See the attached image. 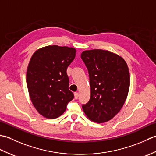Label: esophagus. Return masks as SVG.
Segmentation results:
<instances>
[{"mask_svg":"<svg viewBox=\"0 0 156 156\" xmlns=\"http://www.w3.org/2000/svg\"><path fill=\"white\" fill-rule=\"evenodd\" d=\"M79 97V94L78 92H74V98L75 99H77Z\"/></svg>","mask_w":156,"mask_h":156,"instance_id":"obj_1","label":"esophagus"}]
</instances>
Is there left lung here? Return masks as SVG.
<instances>
[{"mask_svg":"<svg viewBox=\"0 0 156 156\" xmlns=\"http://www.w3.org/2000/svg\"><path fill=\"white\" fill-rule=\"evenodd\" d=\"M81 58L88 69L90 98L82 108L88 119L102 123L121 111L130 87L128 66L121 56L103 49L84 51Z\"/></svg>","mask_w":156,"mask_h":156,"instance_id":"1","label":"left lung"}]
</instances>
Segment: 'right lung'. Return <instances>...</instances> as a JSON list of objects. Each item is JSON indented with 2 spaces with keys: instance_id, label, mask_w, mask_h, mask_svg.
Segmentation results:
<instances>
[{
  "instance_id": "right-lung-1",
  "label": "right lung",
  "mask_w": 156,
  "mask_h": 156,
  "mask_svg": "<svg viewBox=\"0 0 156 156\" xmlns=\"http://www.w3.org/2000/svg\"><path fill=\"white\" fill-rule=\"evenodd\" d=\"M76 52L74 48L54 45L38 49L31 56L27 69V86L33 105L43 117H59L74 98L69 90L66 70Z\"/></svg>"
}]
</instances>
